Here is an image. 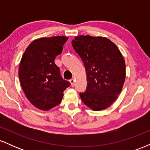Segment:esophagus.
Masks as SVG:
<instances>
[{
  "label": "esophagus",
  "instance_id": "esophagus-1",
  "mask_svg": "<svg viewBox=\"0 0 150 150\" xmlns=\"http://www.w3.org/2000/svg\"><path fill=\"white\" fill-rule=\"evenodd\" d=\"M70 84H71L72 86L75 85V80H74L73 78L71 79V80H70Z\"/></svg>",
  "mask_w": 150,
  "mask_h": 150
}]
</instances>
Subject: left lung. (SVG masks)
<instances>
[{"label":"left lung","instance_id":"obj_1","mask_svg":"<svg viewBox=\"0 0 150 150\" xmlns=\"http://www.w3.org/2000/svg\"><path fill=\"white\" fill-rule=\"evenodd\" d=\"M71 43L87 73V89L80 93L82 102L94 111L105 109L116 100L124 84L125 64L121 53L102 37L80 35Z\"/></svg>","mask_w":150,"mask_h":150}]
</instances>
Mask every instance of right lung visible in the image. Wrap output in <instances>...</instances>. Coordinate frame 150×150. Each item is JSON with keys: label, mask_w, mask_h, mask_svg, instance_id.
I'll return each mask as SVG.
<instances>
[{"label": "right lung", "mask_w": 150, "mask_h": 150, "mask_svg": "<svg viewBox=\"0 0 150 150\" xmlns=\"http://www.w3.org/2000/svg\"><path fill=\"white\" fill-rule=\"evenodd\" d=\"M67 40L63 36L36 39L22 56L19 68L20 84L28 100L39 109L47 111L59 104L63 91L70 85L61 77L54 62Z\"/></svg>", "instance_id": "right-lung-1"}]
</instances>
